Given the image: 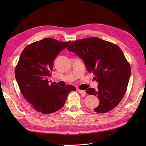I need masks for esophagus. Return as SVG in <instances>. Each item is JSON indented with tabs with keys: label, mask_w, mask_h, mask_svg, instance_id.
<instances>
[{
	"label": "esophagus",
	"mask_w": 146,
	"mask_h": 146,
	"mask_svg": "<svg viewBox=\"0 0 146 146\" xmlns=\"http://www.w3.org/2000/svg\"><path fill=\"white\" fill-rule=\"evenodd\" d=\"M78 92L80 93V94H81L83 95H85L86 94V92L85 90H78Z\"/></svg>",
	"instance_id": "obj_1"
}]
</instances>
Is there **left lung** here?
<instances>
[{"label": "left lung", "instance_id": "left-lung-1", "mask_svg": "<svg viewBox=\"0 0 146 146\" xmlns=\"http://www.w3.org/2000/svg\"><path fill=\"white\" fill-rule=\"evenodd\" d=\"M67 49L82 59L88 72L99 83L97 90L90 88L86 91L100 101L94 111L107 113L113 110L124 96L131 76V66L121 49L94 37L74 41Z\"/></svg>", "mask_w": 146, "mask_h": 146}]
</instances>
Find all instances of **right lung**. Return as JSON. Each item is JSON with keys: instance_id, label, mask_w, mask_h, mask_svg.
Segmentation results:
<instances>
[{"instance_id": "add662e5", "label": "right lung", "mask_w": 146, "mask_h": 146, "mask_svg": "<svg viewBox=\"0 0 146 146\" xmlns=\"http://www.w3.org/2000/svg\"><path fill=\"white\" fill-rule=\"evenodd\" d=\"M70 42L47 38L27 45L22 52L15 66V79L24 97L37 111L51 113L59 110L68 94L76 90L73 85L60 87L48 80L56 56Z\"/></svg>"}]
</instances>
